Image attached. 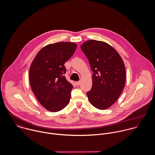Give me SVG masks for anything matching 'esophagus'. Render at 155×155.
<instances>
[{"label":"esophagus","mask_w":155,"mask_h":155,"mask_svg":"<svg viewBox=\"0 0 155 155\" xmlns=\"http://www.w3.org/2000/svg\"><path fill=\"white\" fill-rule=\"evenodd\" d=\"M75 84L77 85V86H79L80 84H81V82L79 81V82H75Z\"/></svg>","instance_id":"34e87169"}]
</instances>
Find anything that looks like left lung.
<instances>
[{
    "label": "left lung",
    "instance_id": "obj_1",
    "mask_svg": "<svg viewBox=\"0 0 155 155\" xmlns=\"http://www.w3.org/2000/svg\"><path fill=\"white\" fill-rule=\"evenodd\" d=\"M92 71V88L87 94L91 104L100 110L110 107L124 88L126 71L124 61L110 45L89 40L81 46Z\"/></svg>",
    "mask_w": 155,
    "mask_h": 155
}]
</instances>
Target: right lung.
I'll return each instance as SVG.
<instances>
[{"mask_svg": "<svg viewBox=\"0 0 155 155\" xmlns=\"http://www.w3.org/2000/svg\"><path fill=\"white\" fill-rule=\"evenodd\" d=\"M76 47V44L68 42L48 45L41 49L31 64V88L39 102L48 110H61L68 104L73 85L66 79L64 64Z\"/></svg>", "mask_w": 155, "mask_h": 155, "instance_id": "add662e5", "label": "right lung"}]
</instances>
